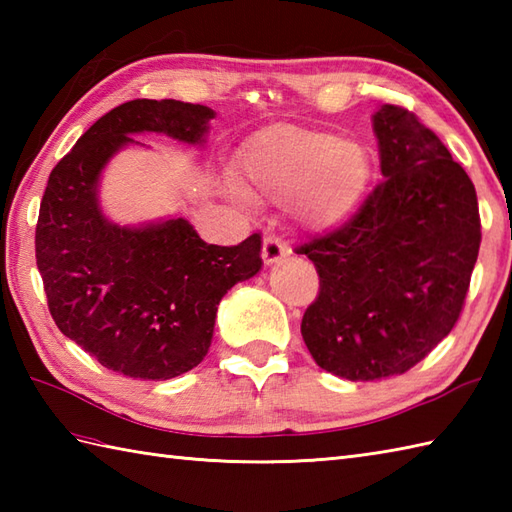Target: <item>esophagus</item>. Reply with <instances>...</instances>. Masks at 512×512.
I'll return each mask as SVG.
<instances>
[{
    "label": "esophagus",
    "mask_w": 512,
    "mask_h": 512,
    "mask_svg": "<svg viewBox=\"0 0 512 512\" xmlns=\"http://www.w3.org/2000/svg\"><path fill=\"white\" fill-rule=\"evenodd\" d=\"M288 255V246L281 242L279 237L275 235H268L264 237V246H262V259L266 266H273L277 262H281Z\"/></svg>",
    "instance_id": "esophagus-1"
}]
</instances>
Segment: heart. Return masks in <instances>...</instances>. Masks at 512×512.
I'll use <instances>...</instances> for the list:
<instances>
[{"instance_id":"heart-1","label":"heart","mask_w":512,"mask_h":512,"mask_svg":"<svg viewBox=\"0 0 512 512\" xmlns=\"http://www.w3.org/2000/svg\"><path fill=\"white\" fill-rule=\"evenodd\" d=\"M372 182L367 145L328 129L275 125L244 147L239 180L228 187L253 202H292L303 228L328 233L363 209Z\"/></svg>"}]
</instances>
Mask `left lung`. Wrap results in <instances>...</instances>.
Returning <instances> with one entry per match:
<instances>
[{
	"mask_svg": "<svg viewBox=\"0 0 512 512\" xmlns=\"http://www.w3.org/2000/svg\"><path fill=\"white\" fill-rule=\"evenodd\" d=\"M372 127L385 180L354 220L297 248L321 281L301 336L347 380L405 374L453 330L482 242L475 187L442 140L396 105Z\"/></svg>",
	"mask_w": 512,
	"mask_h": 512,
	"instance_id": "obj_1",
	"label": "left lung"
}]
</instances>
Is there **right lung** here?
Segmentation results:
<instances>
[{
  "label": "right lung",
  "instance_id": "right-lung-1",
  "mask_svg": "<svg viewBox=\"0 0 512 512\" xmlns=\"http://www.w3.org/2000/svg\"><path fill=\"white\" fill-rule=\"evenodd\" d=\"M215 112L173 99L114 107L48 178L37 222V268L57 328L103 367L169 380L202 363L222 297L262 270V235L206 244L184 217L121 226L103 213L101 178L132 136L204 147Z\"/></svg>",
  "mask_w": 512,
  "mask_h": 512
}]
</instances>
